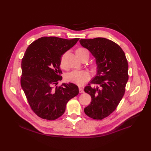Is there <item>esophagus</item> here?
I'll use <instances>...</instances> for the list:
<instances>
[{"instance_id": "obj_1", "label": "esophagus", "mask_w": 151, "mask_h": 151, "mask_svg": "<svg viewBox=\"0 0 151 151\" xmlns=\"http://www.w3.org/2000/svg\"><path fill=\"white\" fill-rule=\"evenodd\" d=\"M79 93H83V88H82V87H79Z\"/></svg>"}]
</instances>
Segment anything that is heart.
<instances>
[{
    "label": "heart",
    "mask_w": 151,
    "mask_h": 151,
    "mask_svg": "<svg viewBox=\"0 0 151 151\" xmlns=\"http://www.w3.org/2000/svg\"><path fill=\"white\" fill-rule=\"evenodd\" d=\"M77 57L82 60L84 58H89L90 53L87 49L83 47H79L76 50ZM91 70L93 72H96L98 70V65L97 63H93L91 67ZM90 78V73L86 70H73L68 73L66 76V79L68 82L73 83L78 85H82L86 82L89 81Z\"/></svg>",
    "instance_id": "obj_1"
}]
</instances>
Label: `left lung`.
Instances as JSON below:
<instances>
[{
  "mask_svg": "<svg viewBox=\"0 0 151 151\" xmlns=\"http://www.w3.org/2000/svg\"><path fill=\"white\" fill-rule=\"evenodd\" d=\"M79 42L95 57L98 65L97 76L84 88L92 99L84 112L93 119L101 120L115 111L124 95L128 79V61L122 48L109 39L96 37L81 39Z\"/></svg>",
  "mask_w": 151,
  "mask_h": 151,
  "instance_id": "8db88e82",
  "label": "left lung"
}]
</instances>
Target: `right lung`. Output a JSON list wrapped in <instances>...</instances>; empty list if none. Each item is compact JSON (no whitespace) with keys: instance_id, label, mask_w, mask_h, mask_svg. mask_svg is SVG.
I'll use <instances>...</instances> for the list:
<instances>
[{"instance_id":"add662e5","label":"right lung","mask_w":151,"mask_h":151,"mask_svg":"<svg viewBox=\"0 0 151 151\" xmlns=\"http://www.w3.org/2000/svg\"><path fill=\"white\" fill-rule=\"evenodd\" d=\"M79 38L42 37L27 48L21 61V85L32 110L40 118L55 120L65 112L66 104L79 93L72 83L58 86L62 79V55Z\"/></svg>"}]
</instances>
